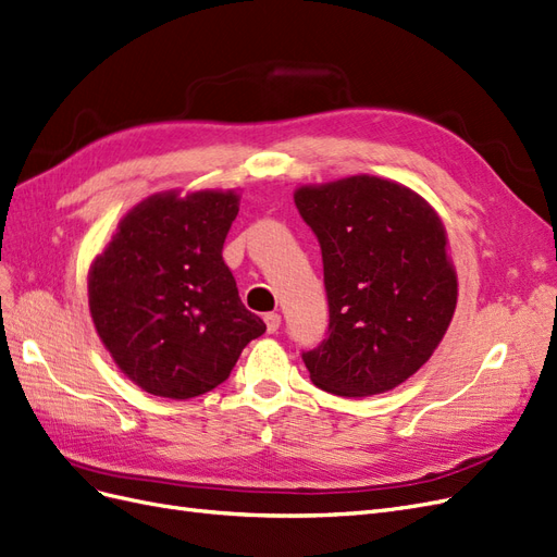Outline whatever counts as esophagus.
<instances>
[{
	"mask_svg": "<svg viewBox=\"0 0 557 557\" xmlns=\"http://www.w3.org/2000/svg\"><path fill=\"white\" fill-rule=\"evenodd\" d=\"M264 325H267V332L274 334L278 327H281V315L278 313H264Z\"/></svg>",
	"mask_w": 557,
	"mask_h": 557,
	"instance_id": "34e87169",
	"label": "esophagus"
}]
</instances>
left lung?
<instances>
[{
  "instance_id": "1",
  "label": "left lung",
  "mask_w": 557,
  "mask_h": 557,
  "mask_svg": "<svg viewBox=\"0 0 557 557\" xmlns=\"http://www.w3.org/2000/svg\"><path fill=\"white\" fill-rule=\"evenodd\" d=\"M295 205L323 250L330 334L305 360L342 397L387 393L442 344L458 305L446 227L391 178L358 174L299 185Z\"/></svg>"
}]
</instances>
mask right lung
<instances>
[{
    "instance_id": "1",
    "label": "right lung",
    "mask_w": 557,
    "mask_h": 557,
    "mask_svg": "<svg viewBox=\"0 0 557 557\" xmlns=\"http://www.w3.org/2000/svg\"><path fill=\"white\" fill-rule=\"evenodd\" d=\"M234 190L156 193L132 207L88 272L95 330L121 372L156 397L221 385L267 330L239 299L223 244Z\"/></svg>"
}]
</instances>
